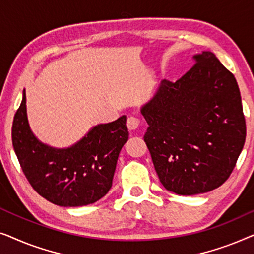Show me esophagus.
I'll return each mask as SVG.
<instances>
[{
	"instance_id": "esophagus-1",
	"label": "esophagus",
	"mask_w": 254,
	"mask_h": 254,
	"mask_svg": "<svg viewBox=\"0 0 254 254\" xmlns=\"http://www.w3.org/2000/svg\"><path fill=\"white\" fill-rule=\"evenodd\" d=\"M141 123H142V121H141L140 118L130 116V117H128L126 125H127V128L129 130H136L137 128L141 126Z\"/></svg>"
}]
</instances>
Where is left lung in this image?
Returning <instances> with one entry per match:
<instances>
[{"mask_svg":"<svg viewBox=\"0 0 254 254\" xmlns=\"http://www.w3.org/2000/svg\"><path fill=\"white\" fill-rule=\"evenodd\" d=\"M176 82L163 79L142 107L144 142L159 182L180 195L220 187L235 169L246 137L235 76L211 52L193 57Z\"/></svg>","mask_w":254,"mask_h":254,"instance_id":"left-lung-1","label":"left lung"}]
</instances>
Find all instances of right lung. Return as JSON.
I'll return each instance as SVG.
<instances>
[{"label": "right lung", "mask_w": 254, "mask_h": 254, "mask_svg": "<svg viewBox=\"0 0 254 254\" xmlns=\"http://www.w3.org/2000/svg\"><path fill=\"white\" fill-rule=\"evenodd\" d=\"M12 145L33 190L61 207L93 203L112 187L119 152L128 140L126 117L95 126L78 143L54 149L37 140L26 117L25 90L12 123Z\"/></svg>", "instance_id": "add662e5"}]
</instances>
